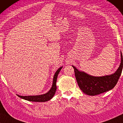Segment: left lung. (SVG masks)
Masks as SVG:
<instances>
[{"instance_id":"1","label":"left lung","mask_w":123,"mask_h":123,"mask_svg":"<svg viewBox=\"0 0 123 123\" xmlns=\"http://www.w3.org/2000/svg\"><path fill=\"white\" fill-rule=\"evenodd\" d=\"M75 75L80 89L86 95L95 96L109 91L115 87L122 74L123 60L121 52V62L115 73L110 75L96 77L89 75L83 71H80L75 66Z\"/></svg>"}]
</instances>
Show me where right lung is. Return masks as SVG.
Listing matches in <instances>:
<instances>
[{"label": "right lung", "mask_w": 123, "mask_h": 123, "mask_svg": "<svg viewBox=\"0 0 123 123\" xmlns=\"http://www.w3.org/2000/svg\"><path fill=\"white\" fill-rule=\"evenodd\" d=\"M62 67H61L57 70L55 73L53 79V84L51 89L48 91L46 94L40 95H36V96H20L17 95L19 98H23V99L28 100L29 101H34V102H45L47 101L48 100H51L55 95V92H56L57 86H56V81L58 75L62 69Z\"/></svg>", "instance_id": "obj_1"}]
</instances>
